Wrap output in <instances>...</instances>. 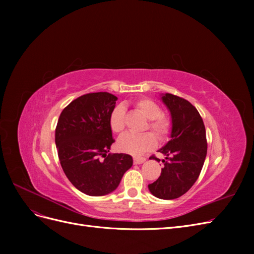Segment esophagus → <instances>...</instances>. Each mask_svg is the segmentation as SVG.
<instances>
[{"instance_id": "obj_1", "label": "esophagus", "mask_w": 254, "mask_h": 254, "mask_svg": "<svg viewBox=\"0 0 254 254\" xmlns=\"http://www.w3.org/2000/svg\"><path fill=\"white\" fill-rule=\"evenodd\" d=\"M145 158H141V157H134L133 158V163L134 164H142L145 162Z\"/></svg>"}]
</instances>
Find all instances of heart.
Returning <instances> with one entry per match:
<instances>
[{
  "label": "heart",
  "mask_w": 254,
  "mask_h": 254,
  "mask_svg": "<svg viewBox=\"0 0 254 254\" xmlns=\"http://www.w3.org/2000/svg\"><path fill=\"white\" fill-rule=\"evenodd\" d=\"M135 107L140 110L148 124L146 128L152 130L159 139L163 140L171 131V121L166 115L161 113L160 106L149 98H141L135 102ZM109 126L114 133H122L125 129V108L119 105L112 110L109 118ZM151 132H144L141 134L125 133L118 140V148L129 155L139 156L142 153L155 148L157 139Z\"/></svg>",
  "instance_id": "heart-1"
}]
</instances>
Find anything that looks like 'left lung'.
I'll list each match as a JSON object with an SVG mask.
<instances>
[{
	"label": "left lung",
	"mask_w": 254,
	"mask_h": 254,
	"mask_svg": "<svg viewBox=\"0 0 254 254\" xmlns=\"http://www.w3.org/2000/svg\"><path fill=\"white\" fill-rule=\"evenodd\" d=\"M161 99L171 113V140L158 150L165 156L164 167L148 189L155 197L172 200L186 194L198 179L207 145L203 121L193 105L170 93L161 94Z\"/></svg>",
	"instance_id": "left-lung-1"
}]
</instances>
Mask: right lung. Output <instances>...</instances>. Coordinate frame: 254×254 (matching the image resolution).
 Wrapping results in <instances>:
<instances>
[{"mask_svg": "<svg viewBox=\"0 0 254 254\" xmlns=\"http://www.w3.org/2000/svg\"><path fill=\"white\" fill-rule=\"evenodd\" d=\"M118 97L108 92L84 94L61 112L55 143L61 167L78 190L104 196L117 190L133 160L126 153H109L114 142L109 118Z\"/></svg>", "mask_w": 254, "mask_h": 254, "instance_id": "obj_1", "label": "right lung"}]
</instances>
